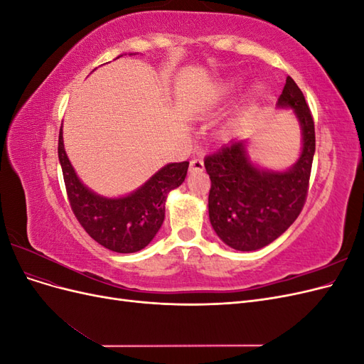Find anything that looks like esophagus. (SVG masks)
Instances as JSON below:
<instances>
[{
	"label": "esophagus",
	"instance_id": "esophagus-1",
	"mask_svg": "<svg viewBox=\"0 0 364 364\" xmlns=\"http://www.w3.org/2000/svg\"><path fill=\"white\" fill-rule=\"evenodd\" d=\"M203 168H205L203 159H200V158L191 159V162H190V173H199V171H203Z\"/></svg>",
	"mask_w": 364,
	"mask_h": 364
}]
</instances>
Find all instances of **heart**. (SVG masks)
Listing matches in <instances>:
<instances>
[{
	"label": "heart",
	"instance_id": "obj_1",
	"mask_svg": "<svg viewBox=\"0 0 364 364\" xmlns=\"http://www.w3.org/2000/svg\"><path fill=\"white\" fill-rule=\"evenodd\" d=\"M235 91H237V83H234V82L225 83L222 87H220L217 95L213 98V100H214V102H222V100H225L226 97L232 95Z\"/></svg>",
	"mask_w": 364,
	"mask_h": 364
}]
</instances>
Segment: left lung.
Segmentation results:
<instances>
[{"label":"left lung","mask_w":364,"mask_h":364,"mask_svg":"<svg viewBox=\"0 0 364 364\" xmlns=\"http://www.w3.org/2000/svg\"><path fill=\"white\" fill-rule=\"evenodd\" d=\"M278 107H290L302 130V151L285 171L259 168L249 158L246 141H232L205 158L211 179L209 220L225 245L250 252L270 245L301 214L306 200L316 150L314 121L305 97L287 77Z\"/></svg>","instance_id":"8db88e82"}]
</instances>
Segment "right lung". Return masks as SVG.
<instances>
[{
  "mask_svg": "<svg viewBox=\"0 0 364 364\" xmlns=\"http://www.w3.org/2000/svg\"><path fill=\"white\" fill-rule=\"evenodd\" d=\"M59 132V161L65 188L74 215L98 245L118 253L144 249L155 238L165 217V200L171 190L185 181L190 162H173L134 193L124 197H103L91 191L77 178Z\"/></svg>",
  "mask_w": 364,
  "mask_h": 364,
  "instance_id": "obj_1",
  "label": "right lung"
}]
</instances>
